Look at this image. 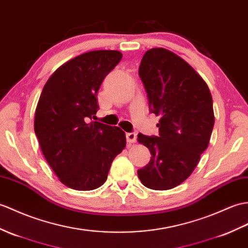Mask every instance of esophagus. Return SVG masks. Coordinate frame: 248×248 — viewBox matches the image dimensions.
<instances>
[{
    "instance_id": "obj_1",
    "label": "esophagus",
    "mask_w": 248,
    "mask_h": 248,
    "mask_svg": "<svg viewBox=\"0 0 248 248\" xmlns=\"http://www.w3.org/2000/svg\"><path fill=\"white\" fill-rule=\"evenodd\" d=\"M136 138H137V134L134 133V132H132V133H126V141L130 143L135 142Z\"/></svg>"
}]
</instances>
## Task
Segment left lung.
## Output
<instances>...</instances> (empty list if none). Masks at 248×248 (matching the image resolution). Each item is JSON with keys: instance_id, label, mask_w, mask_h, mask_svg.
I'll list each match as a JSON object with an SVG mask.
<instances>
[{"instance_id": "8db88e82", "label": "left lung", "mask_w": 248, "mask_h": 248, "mask_svg": "<svg viewBox=\"0 0 248 248\" xmlns=\"http://www.w3.org/2000/svg\"><path fill=\"white\" fill-rule=\"evenodd\" d=\"M138 74L149 111L160 119L158 136L137 135L151 153L137 174L147 188L172 189L191 175L209 145L215 124L211 93L189 63L166 48L147 50Z\"/></svg>"}]
</instances>
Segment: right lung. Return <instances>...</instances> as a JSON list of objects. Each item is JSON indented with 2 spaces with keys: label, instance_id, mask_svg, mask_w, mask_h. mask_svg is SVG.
<instances>
[{
  "label": "right lung",
  "instance_id": "add662e5",
  "mask_svg": "<svg viewBox=\"0 0 248 248\" xmlns=\"http://www.w3.org/2000/svg\"><path fill=\"white\" fill-rule=\"evenodd\" d=\"M118 50H93L57 68L46 81L34 112V133L59 181L79 191L102 186L112 162L125 148L118 126L91 122L97 92L122 60Z\"/></svg>",
  "mask_w": 248,
  "mask_h": 248
}]
</instances>
